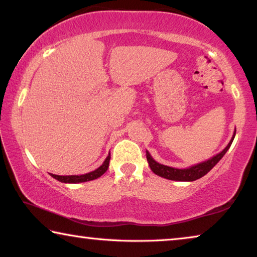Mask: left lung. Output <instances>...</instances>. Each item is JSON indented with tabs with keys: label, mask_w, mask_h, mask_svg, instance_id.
<instances>
[{
	"label": "left lung",
	"mask_w": 257,
	"mask_h": 257,
	"mask_svg": "<svg viewBox=\"0 0 257 257\" xmlns=\"http://www.w3.org/2000/svg\"><path fill=\"white\" fill-rule=\"evenodd\" d=\"M234 135H236V130L232 135V138L230 139L229 144L224 147L223 151H221L219 154L213 156V158L208 159L206 161H203L201 163H197L195 165H191L189 168L186 169H177L172 167H168V165L161 164L152 158V155L149 153V151H146V159L151 170L153 171L155 175H158L165 179L169 180H176V181H194L197 180L199 178H202L206 175L208 171H211L213 167H215V164L223 158V155L227 153V151L231 146Z\"/></svg>",
	"instance_id": "obj_1"
}]
</instances>
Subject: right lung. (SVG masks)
I'll list each match as a JSON object with an SVG mask.
<instances>
[{"label":"right lung","mask_w":257,"mask_h":257,"mask_svg":"<svg viewBox=\"0 0 257 257\" xmlns=\"http://www.w3.org/2000/svg\"><path fill=\"white\" fill-rule=\"evenodd\" d=\"M110 159L111 155L108 154L107 158L104 161L101 167L97 168L96 170L92 172L85 173V175H79V176H58L53 175V173H50V175L54 178V179L59 180L61 182H64V184H79V182H85V181H90L94 179H97V178L101 177L104 172H106L108 164H110Z\"/></svg>","instance_id":"add662e5"}]
</instances>
